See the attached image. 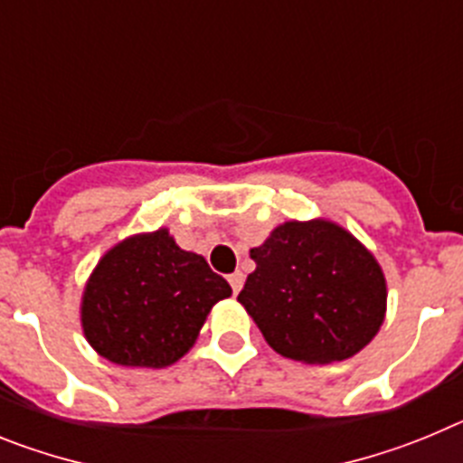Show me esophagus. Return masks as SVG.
Listing matches in <instances>:
<instances>
[{
    "label": "esophagus",
    "instance_id": "esophagus-1",
    "mask_svg": "<svg viewBox=\"0 0 463 463\" xmlns=\"http://www.w3.org/2000/svg\"><path fill=\"white\" fill-rule=\"evenodd\" d=\"M243 280H245V276L241 271H236V273H232V276H229V285H232L234 294L241 292V288H243Z\"/></svg>",
    "mask_w": 463,
    "mask_h": 463
}]
</instances>
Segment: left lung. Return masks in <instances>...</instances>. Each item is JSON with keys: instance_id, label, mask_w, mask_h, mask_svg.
I'll return each mask as SVG.
<instances>
[{"instance_id": "left-lung-1", "label": "left lung", "mask_w": 463, "mask_h": 463, "mask_svg": "<svg viewBox=\"0 0 463 463\" xmlns=\"http://www.w3.org/2000/svg\"><path fill=\"white\" fill-rule=\"evenodd\" d=\"M250 257L239 301L282 357L331 364L369 345L384 320L387 285L375 257L326 220L285 222Z\"/></svg>"}]
</instances>
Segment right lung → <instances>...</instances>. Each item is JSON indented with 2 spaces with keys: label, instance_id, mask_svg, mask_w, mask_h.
I'll return each instance as SVG.
<instances>
[{
  "label": "right lung",
  "instance_id": "right-lung-1",
  "mask_svg": "<svg viewBox=\"0 0 463 463\" xmlns=\"http://www.w3.org/2000/svg\"><path fill=\"white\" fill-rule=\"evenodd\" d=\"M232 294L202 255L181 250L166 229L110 248L80 306L90 345L120 366L162 369L194 345L206 315Z\"/></svg>",
  "mask_w": 463,
  "mask_h": 463
}]
</instances>
